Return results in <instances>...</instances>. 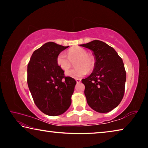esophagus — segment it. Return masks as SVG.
<instances>
[{
    "label": "esophagus",
    "instance_id": "34e87169",
    "mask_svg": "<svg viewBox=\"0 0 148 148\" xmlns=\"http://www.w3.org/2000/svg\"><path fill=\"white\" fill-rule=\"evenodd\" d=\"M76 81L77 82V84H79V83H80V82H81V79H79V78L76 79Z\"/></svg>",
    "mask_w": 148,
    "mask_h": 148
}]
</instances>
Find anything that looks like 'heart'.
Returning <instances> with one entry per match:
<instances>
[{
  "label": "heart",
  "mask_w": 148,
  "mask_h": 148,
  "mask_svg": "<svg viewBox=\"0 0 148 148\" xmlns=\"http://www.w3.org/2000/svg\"><path fill=\"white\" fill-rule=\"evenodd\" d=\"M87 50L80 47H74L67 52V56L63 52L60 53L57 57L56 62L62 71L66 72L70 68L71 62L75 64L77 68L66 73L67 76L72 78H80L87 74V71H92L95 66L93 58L87 54Z\"/></svg>",
  "instance_id": "obj_1"
}]
</instances>
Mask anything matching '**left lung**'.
Segmentation results:
<instances>
[{
    "label": "left lung",
    "instance_id": "left-lung-1",
    "mask_svg": "<svg viewBox=\"0 0 148 148\" xmlns=\"http://www.w3.org/2000/svg\"><path fill=\"white\" fill-rule=\"evenodd\" d=\"M93 52L95 68L82 79L89 106L99 113H107L121 102L125 92L126 72L122 59L113 47L100 40L79 45Z\"/></svg>",
    "mask_w": 148,
    "mask_h": 148
}]
</instances>
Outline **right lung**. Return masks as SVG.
<instances>
[{
  "instance_id": "obj_1",
  "label": "right lung",
  "mask_w": 148,
  "mask_h": 148,
  "mask_svg": "<svg viewBox=\"0 0 148 148\" xmlns=\"http://www.w3.org/2000/svg\"><path fill=\"white\" fill-rule=\"evenodd\" d=\"M69 46L47 42L33 52L27 66V84L36 106L50 116L69 109L76 82L64 76L57 64L58 55Z\"/></svg>"
}]
</instances>
